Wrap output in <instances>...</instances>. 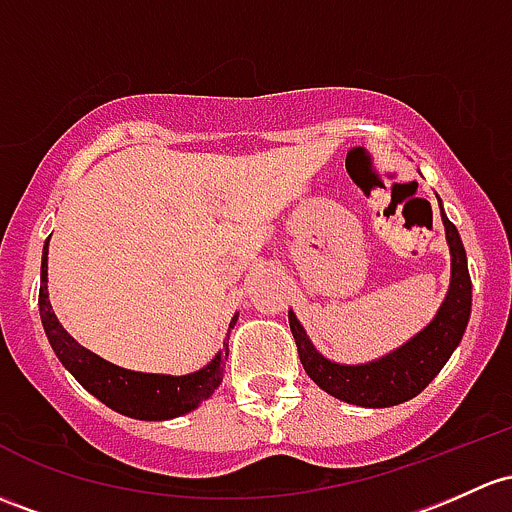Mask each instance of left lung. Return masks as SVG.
Returning <instances> with one entry per match:
<instances>
[{"label": "left lung", "instance_id": "obj_1", "mask_svg": "<svg viewBox=\"0 0 512 512\" xmlns=\"http://www.w3.org/2000/svg\"><path fill=\"white\" fill-rule=\"evenodd\" d=\"M441 223H444L446 245H449L451 255L449 292H446L434 319L422 331L414 333L410 341L402 343L400 348L383 355V358L358 365L336 363V360L316 351L311 338L306 336L304 326L299 324L297 314L289 311V326H292L299 360L306 375L336 400L358 407H373V410L375 407L402 405V402L417 397L437 378L439 370L444 368L446 360L451 358V353L464 338L471 316L469 265H466V250L459 230L446 218L444 208H441Z\"/></svg>", "mask_w": 512, "mask_h": 512}]
</instances>
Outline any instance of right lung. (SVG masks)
Returning <instances> with one entry per match:
<instances>
[{
	"mask_svg": "<svg viewBox=\"0 0 512 512\" xmlns=\"http://www.w3.org/2000/svg\"><path fill=\"white\" fill-rule=\"evenodd\" d=\"M48 240L43 245L41 257V324L63 368L90 395H95L102 405L125 414V417L144 419V422H164V419H174L196 410L203 400H208L218 390V385L223 383L225 360H228V343L225 341L223 351L215 353L211 363L188 375L137 373V370L120 368V365L110 363V360L100 358V355L80 346L71 333L61 326V321L56 319L51 301H48ZM235 324H238V314L230 321V328Z\"/></svg>",
	"mask_w": 512,
	"mask_h": 512,
	"instance_id": "obj_1",
	"label": "right lung"
}]
</instances>
